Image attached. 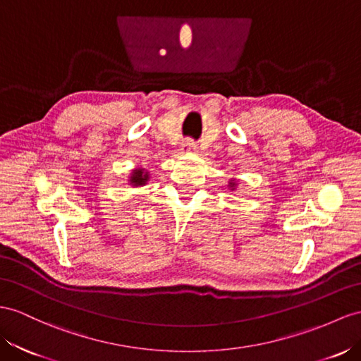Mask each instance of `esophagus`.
Listing matches in <instances>:
<instances>
[{
    "label": "esophagus",
    "mask_w": 361,
    "mask_h": 361,
    "mask_svg": "<svg viewBox=\"0 0 361 361\" xmlns=\"http://www.w3.org/2000/svg\"><path fill=\"white\" fill-rule=\"evenodd\" d=\"M197 149H198V146H197V143H193L192 140H188V142H184V143L181 145V152H183V154L195 152Z\"/></svg>",
    "instance_id": "1"
}]
</instances>
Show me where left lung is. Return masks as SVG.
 Returning a JSON list of instances; mask_svg holds the SVG:
<instances>
[{
	"label": "left lung",
	"mask_w": 361,
	"mask_h": 361,
	"mask_svg": "<svg viewBox=\"0 0 361 361\" xmlns=\"http://www.w3.org/2000/svg\"><path fill=\"white\" fill-rule=\"evenodd\" d=\"M227 186H228V189H230V190H235V189H236V186H238V183H236V180H235V178H232V180L228 181Z\"/></svg>",
	"instance_id": "obj_1"
}]
</instances>
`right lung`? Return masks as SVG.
<instances>
[{
	"label": "right lung",
	"mask_w": 361,
	"mask_h": 361,
	"mask_svg": "<svg viewBox=\"0 0 361 361\" xmlns=\"http://www.w3.org/2000/svg\"><path fill=\"white\" fill-rule=\"evenodd\" d=\"M129 184H131L133 188H140L145 186V184L149 181V172L145 171L143 168H135L133 169V172L129 173Z\"/></svg>",
	"instance_id": "right-lung-1"
}]
</instances>
